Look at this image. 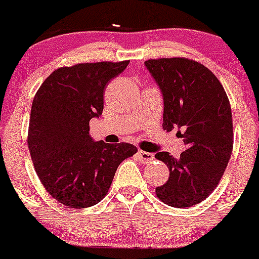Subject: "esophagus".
<instances>
[{
    "label": "esophagus",
    "mask_w": 259,
    "mask_h": 259,
    "mask_svg": "<svg viewBox=\"0 0 259 259\" xmlns=\"http://www.w3.org/2000/svg\"><path fill=\"white\" fill-rule=\"evenodd\" d=\"M138 156H139V159L141 160L142 163H151L154 158L153 153L145 152V151H141V150L138 152Z\"/></svg>",
    "instance_id": "esophagus-1"
}]
</instances>
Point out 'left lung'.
<instances>
[{
  "instance_id": "left-lung-1",
  "label": "left lung",
  "mask_w": 259,
  "mask_h": 259,
  "mask_svg": "<svg viewBox=\"0 0 259 259\" xmlns=\"http://www.w3.org/2000/svg\"><path fill=\"white\" fill-rule=\"evenodd\" d=\"M147 70L163 95V129L184 138L179 158L156 153L169 168V179L156 187L160 201L171 207L195 206L212 194L233 152L231 107L217 76L187 58L148 59Z\"/></svg>"
}]
</instances>
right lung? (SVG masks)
<instances>
[{
    "instance_id": "1",
    "label": "right lung",
    "mask_w": 259,
    "mask_h": 259,
    "mask_svg": "<svg viewBox=\"0 0 259 259\" xmlns=\"http://www.w3.org/2000/svg\"><path fill=\"white\" fill-rule=\"evenodd\" d=\"M129 61L56 69L32 101L28 146L38 179L56 201L91 207L105 197L118 165L138 152L132 144L95 141L90 120L103 111L106 86Z\"/></svg>"
}]
</instances>
